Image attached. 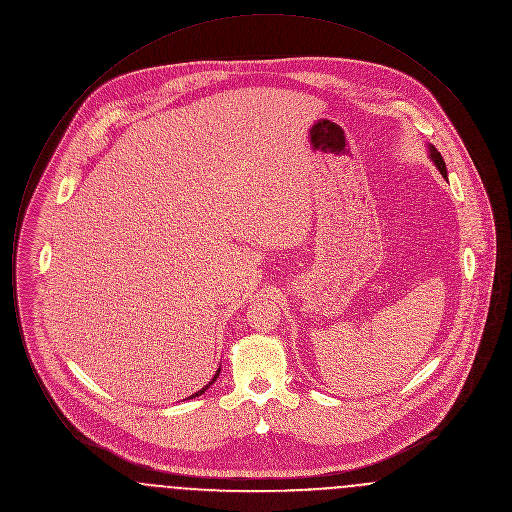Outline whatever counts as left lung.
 <instances>
[{
    "label": "left lung",
    "mask_w": 512,
    "mask_h": 512,
    "mask_svg": "<svg viewBox=\"0 0 512 512\" xmlns=\"http://www.w3.org/2000/svg\"><path fill=\"white\" fill-rule=\"evenodd\" d=\"M428 151H430V159L434 161V165L438 167V171L441 172V176L443 178H447V169H445V161H443V157H441V153H439L438 149L436 147L428 146Z\"/></svg>",
    "instance_id": "obj_1"
}]
</instances>
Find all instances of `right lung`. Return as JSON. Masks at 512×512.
<instances>
[{"label":"right lung","instance_id":"obj_1","mask_svg":"<svg viewBox=\"0 0 512 512\" xmlns=\"http://www.w3.org/2000/svg\"><path fill=\"white\" fill-rule=\"evenodd\" d=\"M219 372H220V368H219V370H217V374H215V376H213V380H211V382H209V384H207V386H205V388H201V390L195 391L194 395H190V397H188V399H194V397H197V395H201V393H205V390H207V388H211V384H215V380H217V378H219Z\"/></svg>","mask_w":512,"mask_h":512}]
</instances>
